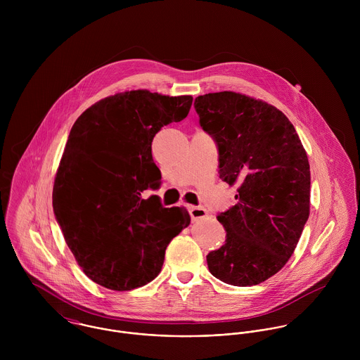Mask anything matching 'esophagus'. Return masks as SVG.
Segmentation results:
<instances>
[{
	"mask_svg": "<svg viewBox=\"0 0 360 360\" xmlns=\"http://www.w3.org/2000/svg\"><path fill=\"white\" fill-rule=\"evenodd\" d=\"M188 212L193 221H198L207 216V210L202 206H188Z\"/></svg>",
	"mask_w": 360,
	"mask_h": 360,
	"instance_id": "34e87169",
	"label": "esophagus"
}]
</instances>
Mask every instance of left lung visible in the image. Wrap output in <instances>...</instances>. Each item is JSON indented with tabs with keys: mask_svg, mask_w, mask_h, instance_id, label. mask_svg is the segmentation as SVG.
I'll use <instances>...</instances> for the list:
<instances>
[{
	"mask_svg": "<svg viewBox=\"0 0 360 360\" xmlns=\"http://www.w3.org/2000/svg\"><path fill=\"white\" fill-rule=\"evenodd\" d=\"M194 106L217 144L220 179L238 184L237 204L217 216L226 241L207 254L209 271L231 285H257L284 267L308 220V155L270 103L221 91L197 97Z\"/></svg>",
	"mask_w": 360,
	"mask_h": 360,
	"instance_id": "8db88e82",
	"label": "left lung"
}]
</instances>
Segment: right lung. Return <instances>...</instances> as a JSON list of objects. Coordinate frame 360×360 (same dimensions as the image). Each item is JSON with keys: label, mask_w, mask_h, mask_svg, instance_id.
<instances>
[{"label": "right lung", "mask_w": 360, "mask_h": 360, "mask_svg": "<svg viewBox=\"0 0 360 360\" xmlns=\"http://www.w3.org/2000/svg\"><path fill=\"white\" fill-rule=\"evenodd\" d=\"M191 96L133 90L106 97L75 122L56 170L52 206L65 241L87 277L129 291L159 274L169 243L190 224L184 207H163L155 134L183 120Z\"/></svg>", "instance_id": "right-lung-1"}]
</instances>
